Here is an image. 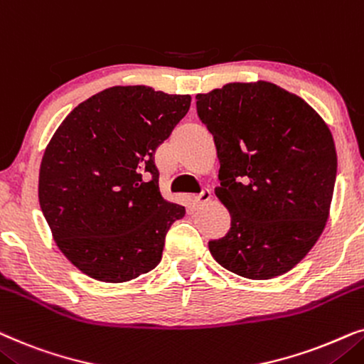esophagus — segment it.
Wrapping results in <instances>:
<instances>
[{
  "label": "esophagus",
  "mask_w": 364,
  "mask_h": 364,
  "mask_svg": "<svg viewBox=\"0 0 364 364\" xmlns=\"http://www.w3.org/2000/svg\"><path fill=\"white\" fill-rule=\"evenodd\" d=\"M210 200H211V191L208 190V188H205V190H201L200 195L191 196V201H193V205H195V206L205 205V203H208Z\"/></svg>",
  "instance_id": "obj_1"
}]
</instances>
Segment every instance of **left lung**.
<instances>
[{
    "label": "left lung",
    "instance_id": "left-lung-1",
    "mask_svg": "<svg viewBox=\"0 0 364 364\" xmlns=\"http://www.w3.org/2000/svg\"><path fill=\"white\" fill-rule=\"evenodd\" d=\"M220 159L215 193L231 228L208 246L248 279H271L309 253L328 221L336 181L331 132L299 96L268 81L196 95Z\"/></svg>",
    "mask_w": 364,
    "mask_h": 364
}]
</instances>
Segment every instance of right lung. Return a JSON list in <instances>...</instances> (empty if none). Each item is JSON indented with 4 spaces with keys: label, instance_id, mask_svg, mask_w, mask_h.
Returning <instances> with one entry per match:
<instances>
[{
    "label": "right lung",
    "instance_id": "obj_1",
    "mask_svg": "<svg viewBox=\"0 0 364 364\" xmlns=\"http://www.w3.org/2000/svg\"><path fill=\"white\" fill-rule=\"evenodd\" d=\"M190 105V95L113 86L77 105L53 134L38 196L58 248L81 273L123 283L161 261L185 206L163 200L154 153Z\"/></svg>",
    "mask_w": 364,
    "mask_h": 364
}]
</instances>
